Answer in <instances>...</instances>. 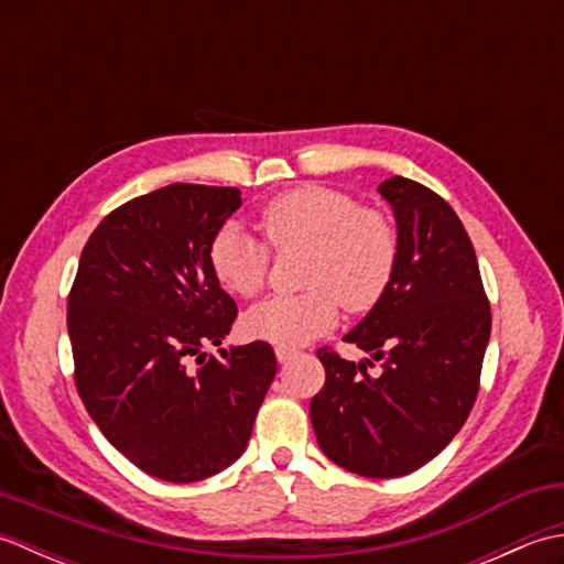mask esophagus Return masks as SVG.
<instances>
[{
    "mask_svg": "<svg viewBox=\"0 0 564 564\" xmlns=\"http://www.w3.org/2000/svg\"><path fill=\"white\" fill-rule=\"evenodd\" d=\"M297 351L291 349V346H275V358H279V364H285L289 358H293Z\"/></svg>",
    "mask_w": 564,
    "mask_h": 564,
    "instance_id": "34e87169",
    "label": "esophagus"
}]
</instances>
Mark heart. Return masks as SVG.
I'll return each instance as SVG.
<instances>
[{
  "label": "heart",
  "mask_w": 564,
  "mask_h": 564,
  "mask_svg": "<svg viewBox=\"0 0 564 564\" xmlns=\"http://www.w3.org/2000/svg\"><path fill=\"white\" fill-rule=\"evenodd\" d=\"M261 237L225 223L208 247L210 271L227 293L254 297L271 269V250L307 249L301 295H275L245 315L254 339L301 346L329 332L339 310H373L398 271L400 235L388 213L361 206L351 194L329 186H295L263 203Z\"/></svg>",
  "instance_id": "heart-1"
}]
</instances>
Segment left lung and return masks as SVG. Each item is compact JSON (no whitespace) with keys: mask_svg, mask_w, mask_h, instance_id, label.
Instances as JSON below:
<instances>
[{"mask_svg":"<svg viewBox=\"0 0 564 564\" xmlns=\"http://www.w3.org/2000/svg\"><path fill=\"white\" fill-rule=\"evenodd\" d=\"M380 194L398 218V271L382 301L346 334L382 361L380 376L317 349L325 386L310 402L319 448L349 473L388 480L448 446L480 392L492 313L470 237L436 191L404 176Z\"/></svg>","mask_w":564,"mask_h":564,"instance_id":"left-lung-1","label":"left lung"}]
</instances>
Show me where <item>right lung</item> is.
<instances>
[{
	"label": "right lung",
	"instance_id": "obj_1",
	"mask_svg": "<svg viewBox=\"0 0 564 564\" xmlns=\"http://www.w3.org/2000/svg\"><path fill=\"white\" fill-rule=\"evenodd\" d=\"M239 206V188L203 184L123 203L87 239L67 295L84 406L116 451L164 482L232 465L275 376L269 341L203 354L237 319L208 247Z\"/></svg>",
	"mask_w": 564,
	"mask_h": 564
}]
</instances>
